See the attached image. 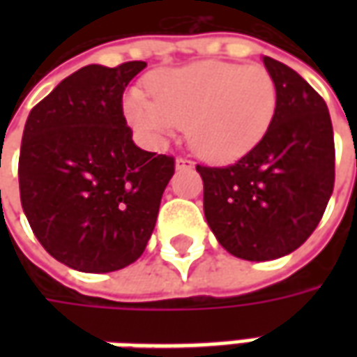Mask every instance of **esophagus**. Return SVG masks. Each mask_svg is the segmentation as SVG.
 Instances as JSON below:
<instances>
[{
	"label": "esophagus",
	"mask_w": 357,
	"mask_h": 357,
	"mask_svg": "<svg viewBox=\"0 0 357 357\" xmlns=\"http://www.w3.org/2000/svg\"><path fill=\"white\" fill-rule=\"evenodd\" d=\"M189 168H193V162L189 160V158H176V170H189Z\"/></svg>",
	"instance_id": "esophagus-1"
}]
</instances>
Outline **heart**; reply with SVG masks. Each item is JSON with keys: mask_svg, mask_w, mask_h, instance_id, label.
<instances>
[{"mask_svg": "<svg viewBox=\"0 0 357 357\" xmlns=\"http://www.w3.org/2000/svg\"><path fill=\"white\" fill-rule=\"evenodd\" d=\"M153 97L133 89L124 114L135 132L164 145L187 126L195 153L212 162H231L264 139L277 109V88L260 65L222 61L164 68L151 78Z\"/></svg>", "mask_w": 357, "mask_h": 357, "instance_id": "obj_1", "label": "heart"}]
</instances>
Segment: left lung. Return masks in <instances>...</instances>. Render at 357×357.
I'll return each instance as SVG.
<instances>
[{
	"instance_id": "obj_1",
	"label": "left lung",
	"mask_w": 357,
	"mask_h": 357,
	"mask_svg": "<svg viewBox=\"0 0 357 357\" xmlns=\"http://www.w3.org/2000/svg\"><path fill=\"white\" fill-rule=\"evenodd\" d=\"M277 109L264 139L225 168L197 166L204 216L218 243L241 260L266 262L306 243L335 185L329 109L300 74L264 57Z\"/></svg>"
}]
</instances>
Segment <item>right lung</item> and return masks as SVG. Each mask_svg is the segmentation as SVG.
<instances>
[{
	"label": "right lung",
	"mask_w": 357,
	"mask_h": 357,
	"mask_svg": "<svg viewBox=\"0 0 357 357\" xmlns=\"http://www.w3.org/2000/svg\"><path fill=\"white\" fill-rule=\"evenodd\" d=\"M145 66H84L28 114L22 210L42 247L78 271L107 273L135 262L174 176V158L137 147L126 124L122 93Z\"/></svg>",
	"instance_id": "right-lung-1"
}]
</instances>
